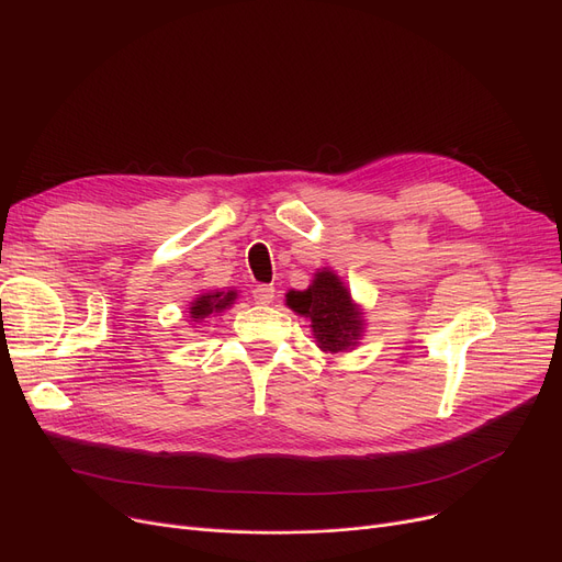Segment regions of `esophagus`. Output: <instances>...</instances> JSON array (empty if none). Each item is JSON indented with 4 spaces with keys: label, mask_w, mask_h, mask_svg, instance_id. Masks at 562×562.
Here are the masks:
<instances>
[{
    "label": "esophagus",
    "mask_w": 562,
    "mask_h": 562,
    "mask_svg": "<svg viewBox=\"0 0 562 562\" xmlns=\"http://www.w3.org/2000/svg\"><path fill=\"white\" fill-rule=\"evenodd\" d=\"M252 299L257 305H271L276 301V286L273 284H259L252 291Z\"/></svg>",
    "instance_id": "obj_1"
}]
</instances>
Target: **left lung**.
<instances>
[{
	"instance_id": "obj_1",
	"label": "left lung",
	"mask_w": 562,
	"mask_h": 562,
	"mask_svg": "<svg viewBox=\"0 0 562 562\" xmlns=\"http://www.w3.org/2000/svg\"><path fill=\"white\" fill-rule=\"evenodd\" d=\"M286 305L312 321L314 339L326 352L352 350L364 333L360 307L352 303L350 291L330 269L316 271L305 291H289Z\"/></svg>"
}]
</instances>
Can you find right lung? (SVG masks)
<instances>
[{"mask_svg":"<svg viewBox=\"0 0 562 562\" xmlns=\"http://www.w3.org/2000/svg\"><path fill=\"white\" fill-rule=\"evenodd\" d=\"M236 301V291H206L202 296H198L191 307H189V321L191 323H202L204 318L216 316L218 312L232 307Z\"/></svg>","mask_w":562,"mask_h":562,"instance_id":"right-lung-1","label":"right lung"}]
</instances>
